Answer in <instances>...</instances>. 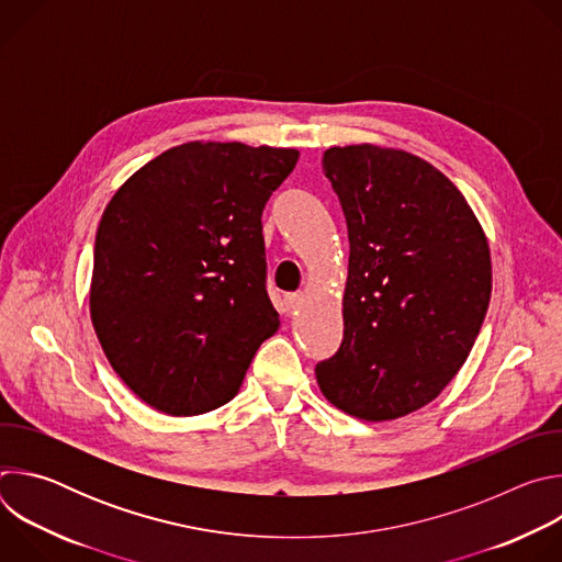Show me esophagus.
I'll use <instances>...</instances> for the list:
<instances>
[{
  "label": "esophagus",
  "instance_id": "34e87169",
  "mask_svg": "<svg viewBox=\"0 0 562 562\" xmlns=\"http://www.w3.org/2000/svg\"><path fill=\"white\" fill-rule=\"evenodd\" d=\"M304 304V295L302 293H289V295H284V308L289 311V313H293L295 308H300Z\"/></svg>",
  "mask_w": 562,
  "mask_h": 562
}]
</instances>
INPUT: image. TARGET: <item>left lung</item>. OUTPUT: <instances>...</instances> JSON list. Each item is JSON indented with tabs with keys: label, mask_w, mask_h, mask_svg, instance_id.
I'll return each mask as SVG.
<instances>
[{
	"label": "left lung",
	"mask_w": 562,
	"mask_h": 562,
	"mask_svg": "<svg viewBox=\"0 0 562 562\" xmlns=\"http://www.w3.org/2000/svg\"><path fill=\"white\" fill-rule=\"evenodd\" d=\"M349 231L345 338L315 367L345 414L382 423L429 405L464 364L492 297L487 235L423 157L373 144L323 155Z\"/></svg>",
	"instance_id": "1"
}]
</instances>
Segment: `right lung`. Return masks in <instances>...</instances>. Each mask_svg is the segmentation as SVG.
I'll return each mask as SVG.
<instances>
[{
	"label": "right lung",
	"mask_w": 562,
	"mask_h": 562,
	"mask_svg": "<svg viewBox=\"0 0 562 562\" xmlns=\"http://www.w3.org/2000/svg\"><path fill=\"white\" fill-rule=\"evenodd\" d=\"M295 148L187 142L106 204L91 319L124 384L169 416L226 405L280 317L267 295L262 211Z\"/></svg>",
	"instance_id": "right-lung-1"
}]
</instances>
